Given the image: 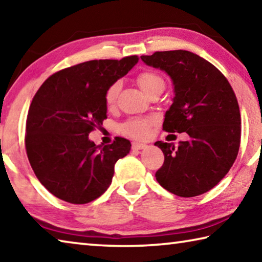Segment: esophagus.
Masks as SVG:
<instances>
[{
    "instance_id": "obj_1",
    "label": "esophagus",
    "mask_w": 262,
    "mask_h": 262,
    "mask_svg": "<svg viewBox=\"0 0 262 262\" xmlns=\"http://www.w3.org/2000/svg\"><path fill=\"white\" fill-rule=\"evenodd\" d=\"M132 148L134 149V150H142V149L147 148V144H144V143H139V142H133Z\"/></svg>"
}]
</instances>
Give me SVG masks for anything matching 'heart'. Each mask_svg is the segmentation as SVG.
I'll list each match as a JSON object with an SVG mask.
<instances>
[{
	"label": "heart",
	"mask_w": 262,
	"mask_h": 262,
	"mask_svg": "<svg viewBox=\"0 0 262 262\" xmlns=\"http://www.w3.org/2000/svg\"><path fill=\"white\" fill-rule=\"evenodd\" d=\"M164 83L163 78L152 72H143L139 74L137 76V84L143 90L145 94H149L152 89L158 85V84ZM121 89V82L115 81L107 88L105 92V103L108 107H112L117 101L119 91ZM154 120L151 118H134L127 120L125 123H122L120 127V130L123 134L129 135L132 137H136V139H143V137L148 136L150 133V128H151Z\"/></svg>",
	"instance_id": "heart-1"
}]
</instances>
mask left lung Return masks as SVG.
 Instances as JSON below:
<instances>
[{
    "label": "left lung",
    "instance_id": "1",
    "mask_svg": "<svg viewBox=\"0 0 262 262\" xmlns=\"http://www.w3.org/2000/svg\"><path fill=\"white\" fill-rule=\"evenodd\" d=\"M141 59L165 72L173 84V103L166 111L163 129L189 136L178 147L155 143L164 154L156 179L178 196L206 193L224 178L239 151L242 121L236 95L214 64L192 52H155Z\"/></svg>",
    "mask_w": 262,
    "mask_h": 262
}]
</instances>
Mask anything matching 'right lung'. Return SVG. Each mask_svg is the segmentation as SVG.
Returning a JSON list of instances; mask_svg holds the SVG:
<instances>
[{
    "mask_svg": "<svg viewBox=\"0 0 262 262\" xmlns=\"http://www.w3.org/2000/svg\"><path fill=\"white\" fill-rule=\"evenodd\" d=\"M137 62V55L83 62L53 74L34 95L26 119V154L34 174L54 196L83 205L110 187L115 163L132 144L115 137L101 147L89 134L107 118V88Z\"/></svg>",
    "mask_w": 262,
    "mask_h": 262,
    "instance_id": "right-lung-1",
    "label": "right lung"
}]
</instances>
